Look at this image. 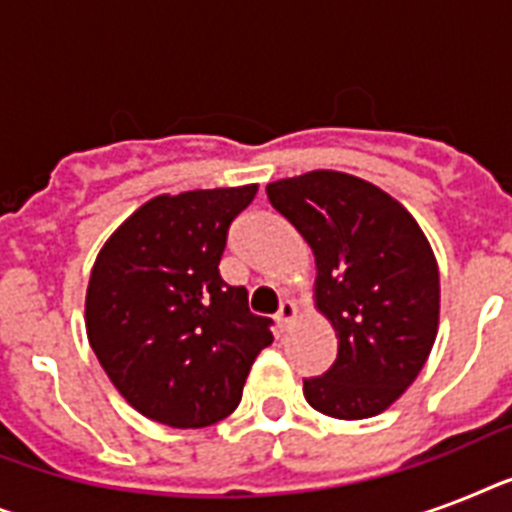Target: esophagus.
Returning a JSON list of instances; mask_svg holds the SVG:
<instances>
[{
  "label": "esophagus",
  "mask_w": 512,
  "mask_h": 512,
  "mask_svg": "<svg viewBox=\"0 0 512 512\" xmlns=\"http://www.w3.org/2000/svg\"><path fill=\"white\" fill-rule=\"evenodd\" d=\"M295 316H297V305L292 303V300H281L279 313H276V327L284 332V329H287L289 324L295 321Z\"/></svg>",
  "instance_id": "34e87169"
}]
</instances>
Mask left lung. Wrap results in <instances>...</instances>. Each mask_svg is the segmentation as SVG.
I'll use <instances>...</instances> for the list:
<instances>
[{
  "label": "left lung",
  "mask_w": 512,
  "mask_h": 512,
  "mask_svg": "<svg viewBox=\"0 0 512 512\" xmlns=\"http://www.w3.org/2000/svg\"><path fill=\"white\" fill-rule=\"evenodd\" d=\"M316 260L313 303L337 335L324 377L303 380L316 412L366 420L404 396L438 335L441 284L428 236L369 180L313 170L265 188Z\"/></svg>",
  "instance_id": "obj_1"
}]
</instances>
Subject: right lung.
<instances>
[{"mask_svg":"<svg viewBox=\"0 0 512 512\" xmlns=\"http://www.w3.org/2000/svg\"><path fill=\"white\" fill-rule=\"evenodd\" d=\"M257 185L162 193L100 247L84 324L108 380L143 417L207 428L239 406L271 319L220 276L228 228Z\"/></svg>","mask_w":512,"mask_h":512,"instance_id":"add662e5","label":"right lung"}]
</instances>
